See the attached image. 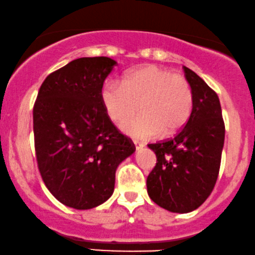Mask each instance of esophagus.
I'll list each match as a JSON object with an SVG mask.
<instances>
[{
    "label": "esophagus",
    "instance_id": "1",
    "mask_svg": "<svg viewBox=\"0 0 255 255\" xmlns=\"http://www.w3.org/2000/svg\"><path fill=\"white\" fill-rule=\"evenodd\" d=\"M133 143H134V146H136V150H140L142 148H144V144H143V143L137 142V140H133Z\"/></svg>",
    "mask_w": 255,
    "mask_h": 255
}]
</instances>
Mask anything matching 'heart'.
I'll return each mask as SVG.
<instances>
[{"mask_svg":"<svg viewBox=\"0 0 255 255\" xmlns=\"http://www.w3.org/2000/svg\"><path fill=\"white\" fill-rule=\"evenodd\" d=\"M101 103L107 116L123 123V132L136 139L169 136L186 124L192 111V91L186 79L157 65L128 71L122 83L109 81L101 89Z\"/></svg>","mask_w":255,"mask_h":255,"instance_id":"obj_1","label":"heart"}]
</instances>
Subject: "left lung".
Here are the masks:
<instances>
[{"instance_id": "8db88e82", "label": "left lung", "mask_w": 255, "mask_h": 255, "mask_svg": "<svg viewBox=\"0 0 255 255\" xmlns=\"http://www.w3.org/2000/svg\"><path fill=\"white\" fill-rule=\"evenodd\" d=\"M193 97L192 111L173 138L148 144L156 166L146 179L150 199L176 214L198 209L216 184L224 145L220 99L194 71L184 67Z\"/></svg>"}]
</instances>
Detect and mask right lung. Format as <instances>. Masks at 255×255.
<instances>
[{
    "mask_svg": "<svg viewBox=\"0 0 255 255\" xmlns=\"http://www.w3.org/2000/svg\"><path fill=\"white\" fill-rule=\"evenodd\" d=\"M116 64L109 57L74 59L39 89L33 109L39 172L52 196L69 208L88 210L106 202L117 168L136 150L101 103Z\"/></svg>",
    "mask_w": 255,
    "mask_h": 255,
    "instance_id": "1",
    "label": "right lung"
}]
</instances>
